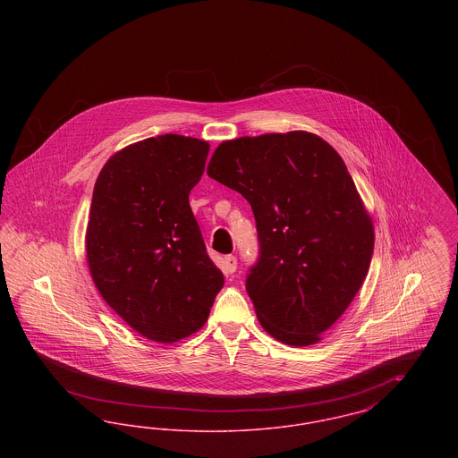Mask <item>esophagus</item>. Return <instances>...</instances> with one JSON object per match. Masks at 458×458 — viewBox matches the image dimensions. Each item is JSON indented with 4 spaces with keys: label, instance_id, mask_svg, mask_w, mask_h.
<instances>
[{
    "label": "esophagus",
    "instance_id": "1",
    "mask_svg": "<svg viewBox=\"0 0 458 458\" xmlns=\"http://www.w3.org/2000/svg\"><path fill=\"white\" fill-rule=\"evenodd\" d=\"M223 267H225V271H226L228 275L235 273V271H237V258H235V256H226V258L223 259Z\"/></svg>",
    "mask_w": 458,
    "mask_h": 458
}]
</instances>
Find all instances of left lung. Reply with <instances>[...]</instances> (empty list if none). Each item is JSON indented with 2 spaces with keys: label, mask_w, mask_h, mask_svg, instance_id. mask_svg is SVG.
Masks as SVG:
<instances>
[{
  "label": "left lung",
  "mask_w": 458,
  "mask_h": 458,
  "mask_svg": "<svg viewBox=\"0 0 458 458\" xmlns=\"http://www.w3.org/2000/svg\"><path fill=\"white\" fill-rule=\"evenodd\" d=\"M208 174L252 208L261 256L247 293L278 342L309 347L347 310L369 271L374 226L349 170L304 131L221 142Z\"/></svg>",
  "instance_id": "1"
}]
</instances>
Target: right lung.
<instances>
[{"label": "right lung", "mask_w": 458, "mask_h": 458, "mask_svg": "<svg viewBox=\"0 0 458 458\" xmlns=\"http://www.w3.org/2000/svg\"><path fill=\"white\" fill-rule=\"evenodd\" d=\"M209 144L165 133L113 154L89 211L86 252L105 302L139 335L174 344L208 321L223 273L209 259L189 194Z\"/></svg>", "instance_id": "right-lung-1"}]
</instances>
